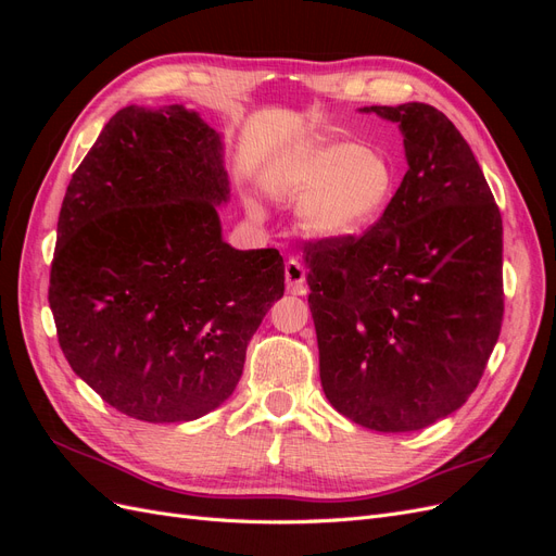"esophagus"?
<instances>
[{"label": "esophagus", "mask_w": 556, "mask_h": 556, "mask_svg": "<svg viewBox=\"0 0 556 556\" xmlns=\"http://www.w3.org/2000/svg\"><path fill=\"white\" fill-rule=\"evenodd\" d=\"M285 280H288V290L292 294H304L306 288V268L299 260H288L285 262Z\"/></svg>", "instance_id": "34e87169"}]
</instances>
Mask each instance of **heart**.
Instances as JSON below:
<instances>
[{"label": "heart", "instance_id": "obj_1", "mask_svg": "<svg viewBox=\"0 0 556 556\" xmlns=\"http://www.w3.org/2000/svg\"><path fill=\"white\" fill-rule=\"evenodd\" d=\"M274 180L301 199L296 225L315 241H343L374 227L396 190L390 160L355 143L301 148L276 166Z\"/></svg>", "mask_w": 556, "mask_h": 556}]
</instances>
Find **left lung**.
<instances>
[{
  "instance_id": "obj_1",
  "label": "left lung",
  "mask_w": 556,
  "mask_h": 556,
  "mask_svg": "<svg viewBox=\"0 0 556 556\" xmlns=\"http://www.w3.org/2000/svg\"><path fill=\"white\" fill-rule=\"evenodd\" d=\"M399 125L408 172L362 237L306 243L319 380L366 429H425L473 394L503 319V225L459 129L429 104Z\"/></svg>"
}]
</instances>
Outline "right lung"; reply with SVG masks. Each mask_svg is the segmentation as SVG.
Returning a JSON list of instances; mask_svg holds the SVG:
<instances>
[{"label":"right lung","mask_w":556,"mask_h":556,"mask_svg":"<svg viewBox=\"0 0 556 556\" xmlns=\"http://www.w3.org/2000/svg\"><path fill=\"white\" fill-rule=\"evenodd\" d=\"M223 150L197 111L125 106L62 201L48 290L60 348L109 406L143 422L223 406L285 292L276 248L223 241Z\"/></svg>","instance_id":"1"}]
</instances>
